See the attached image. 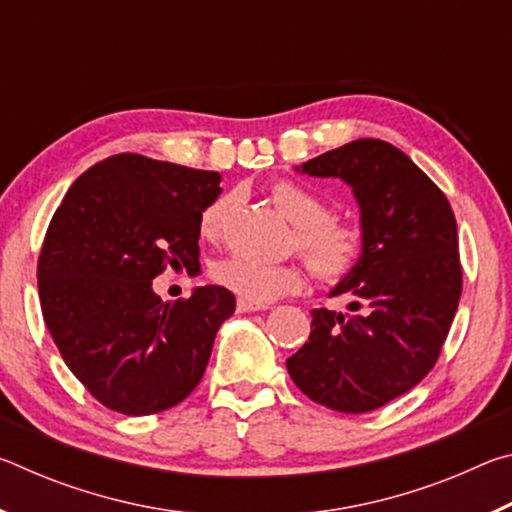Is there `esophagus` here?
<instances>
[{
    "mask_svg": "<svg viewBox=\"0 0 512 512\" xmlns=\"http://www.w3.org/2000/svg\"><path fill=\"white\" fill-rule=\"evenodd\" d=\"M262 309H266V305H259V302H250L246 298L237 300V311H241V314H248V311H262Z\"/></svg>",
    "mask_w": 512,
    "mask_h": 512,
    "instance_id": "obj_1",
    "label": "esophagus"
}]
</instances>
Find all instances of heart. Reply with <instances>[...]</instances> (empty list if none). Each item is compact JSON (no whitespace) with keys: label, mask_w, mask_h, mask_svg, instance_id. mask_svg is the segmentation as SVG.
Listing matches in <instances>:
<instances>
[{"label":"heart","mask_w":512,"mask_h":512,"mask_svg":"<svg viewBox=\"0 0 512 512\" xmlns=\"http://www.w3.org/2000/svg\"><path fill=\"white\" fill-rule=\"evenodd\" d=\"M268 196L296 225V246L318 277L339 280L357 266L363 253V230L357 223L329 214L323 196L293 180H277L268 189ZM228 207L230 198L219 196L201 212L198 230L205 239L221 235ZM212 277L239 298L262 305L296 293L305 284V268L296 262L271 264L246 255H230L214 264Z\"/></svg>","instance_id":"1"}]
</instances>
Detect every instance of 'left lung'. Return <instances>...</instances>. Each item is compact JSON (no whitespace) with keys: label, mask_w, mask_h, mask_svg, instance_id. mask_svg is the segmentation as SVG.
I'll return each instance as SVG.
<instances>
[{"label":"left lung","mask_w":512,"mask_h":512,"mask_svg":"<svg viewBox=\"0 0 512 512\" xmlns=\"http://www.w3.org/2000/svg\"><path fill=\"white\" fill-rule=\"evenodd\" d=\"M296 171L352 187L363 253L329 291L348 296V311L311 309L309 341L287 370L327 409L375 411L427 377L452 327L463 287L452 205L409 155L370 137Z\"/></svg>","instance_id":"left-lung-1"}]
</instances>
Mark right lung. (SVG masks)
<instances>
[{
  "label": "right lung",
  "mask_w": 512,
  "mask_h": 512,
  "mask_svg": "<svg viewBox=\"0 0 512 512\" xmlns=\"http://www.w3.org/2000/svg\"><path fill=\"white\" fill-rule=\"evenodd\" d=\"M219 183L216 171L119 153L76 178L49 223L42 316L67 368L112 411L151 415L183 402L235 311L216 284L176 302L153 293L164 268H201L198 219Z\"/></svg>",
  "instance_id": "obj_1"
}]
</instances>
